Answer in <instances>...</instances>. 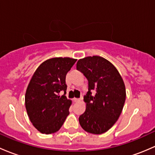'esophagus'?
Wrapping results in <instances>:
<instances>
[{"label":"esophagus","mask_w":155,"mask_h":155,"mask_svg":"<svg viewBox=\"0 0 155 155\" xmlns=\"http://www.w3.org/2000/svg\"><path fill=\"white\" fill-rule=\"evenodd\" d=\"M74 102H79V101H81V99H80V98H74Z\"/></svg>","instance_id":"esophagus-1"}]
</instances>
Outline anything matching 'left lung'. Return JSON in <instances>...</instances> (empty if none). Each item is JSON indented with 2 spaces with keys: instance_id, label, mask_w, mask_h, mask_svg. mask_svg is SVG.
<instances>
[{
  "instance_id": "obj_1",
  "label": "left lung",
  "mask_w": 155,
  "mask_h": 155,
  "mask_svg": "<svg viewBox=\"0 0 155 155\" xmlns=\"http://www.w3.org/2000/svg\"><path fill=\"white\" fill-rule=\"evenodd\" d=\"M77 69L88 80V92L84 97L87 108L79 116L80 125L88 133H105L123 109L126 98L123 80L112 63L98 56L79 60Z\"/></svg>"
}]
</instances>
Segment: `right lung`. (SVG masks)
<instances>
[{
    "label": "right lung",
    "instance_id": "add662e5",
    "mask_svg": "<svg viewBox=\"0 0 155 155\" xmlns=\"http://www.w3.org/2000/svg\"><path fill=\"white\" fill-rule=\"evenodd\" d=\"M76 59L55 57L43 62L30 80L25 94V107L33 126L42 134L58 131L69 114L71 101L66 93V76Z\"/></svg>",
    "mask_w": 155,
    "mask_h": 155
}]
</instances>
